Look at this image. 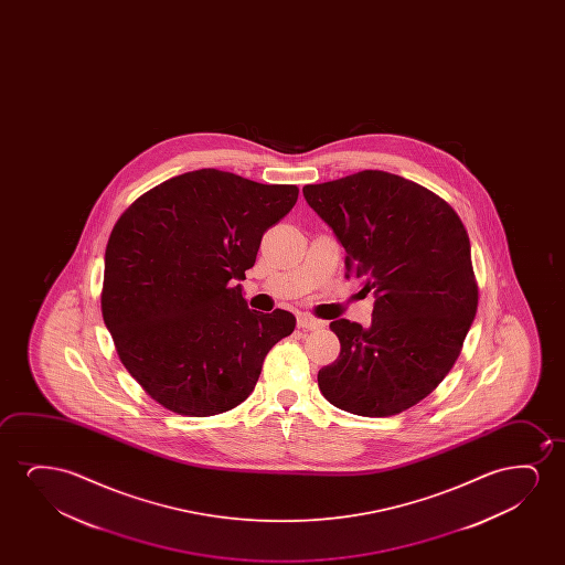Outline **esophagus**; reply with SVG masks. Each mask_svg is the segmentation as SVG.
I'll list each match as a JSON object with an SVG mask.
<instances>
[{"label": "esophagus", "instance_id": "34e87169", "mask_svg": "<svg viewBox=\"0 0 565 565\" xmlns=\"http://www.w3.org/2000/svg\"><path fill=\"white\" fill-rule=\"evenodd\" d=\"M324 326V320H318V318L310 317V315H299L297 317V328L301 330H318Z\"/></svg>", "mask_w": 565, "mask_h": 565}]
</instances>
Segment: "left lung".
<instances>
[{"mask_svg":"<svg viewBox=\"0 0 565 565\" xmlns=\"http://www.w3.org/2000/svg\"><path fill=\"white\" fill-rule=\"evenodd\" d=\"M302 194L345 248V278L376 295L369 328L345 318L330 324L340 356L318 371L320 392L361 417L409 409L451 371L477 315L463 222L438 194L387 171L305 185Z\"/></svg>","mask_w":565,"mask_h":565,"instance_id":"left-lung-1","label":"left lung"}]
</instances>
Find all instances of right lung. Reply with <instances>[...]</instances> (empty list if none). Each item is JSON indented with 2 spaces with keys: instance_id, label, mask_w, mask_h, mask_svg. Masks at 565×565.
<instances>
[{
  "instance_id": "1",
  "label": "right lung",
  "mask_w": 565,
  "mask_h": 565,
  "mask_svg": "<svg viewBox=\"0 0 565 565\" xmlns=\"http://www.w3.org/2000/svg\"><path fill=\"white\" fill-rule=\"evenodd\" d=\"M299 196L230 171L168 179L119 216L106 247L102 317L154 402L185 417L237 407L295 317L247 307L241 286L268 227Z\"/></svg>"
}]
</instances>
